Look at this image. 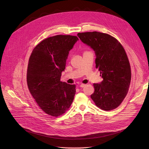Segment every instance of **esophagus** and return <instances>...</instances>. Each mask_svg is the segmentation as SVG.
<instances>
[{"mask_svg":"<svg viewBox=\"0 0 149 149\" xmlns=\"http://www.w3.org/2000/svg\"><path fill=\"white\" fill-rule=\"evenodd\" d=\"M86 86V84H80V85H79V86L80 87V88H84V86Z\"/></svg>","mask_w":149,"mask_h":149,"instance_id":"34e87169","label":"esophagus"}]
</instances>
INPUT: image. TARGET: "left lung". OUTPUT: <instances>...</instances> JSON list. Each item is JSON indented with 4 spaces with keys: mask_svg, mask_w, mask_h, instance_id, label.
Masks as SVG:
<instances>
[{
    "mask_svg": "<svg viewBox=\"0 0 149 149\" xmlns=\"http://www.w3.org/2000/svg\"><path fill=\"white\" fill-rule=\"evenodd\" d=\"M77 36L94 51L96 68L103 79L93 84L95 91L91 97L100 109L113 110L122 103L129 91L131 70L127 54L121 43L109 34L94 31Z\"/></svg>",
    "mask_w": 149,
    "mask_h": 149,
    "instance_id": "obj_1",
    "label": "left lung"
}]
</instances>
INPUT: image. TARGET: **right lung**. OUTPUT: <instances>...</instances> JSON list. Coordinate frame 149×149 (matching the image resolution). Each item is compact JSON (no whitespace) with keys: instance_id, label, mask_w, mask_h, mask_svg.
<instances>
[{"instance_id":"add662e5","label":"right lung","mask_w":149,"mask_h":149,"mask_svg":"<svg viewBox=\"0 0 149 149\" xmlns=\"http://www.w3.org/2000/svg\"><path fill=\"white\" fill-rule=\"evenodd\" d=\"M79 40L77 36L57 35L38 44L29 59L27 84L31 94L47 114L58 116L72 103L75 85L61 81L69 51Z\"/></svg>"}]
</instances>
